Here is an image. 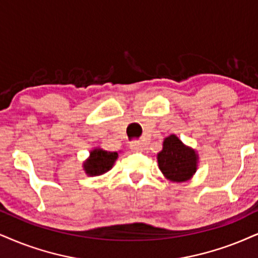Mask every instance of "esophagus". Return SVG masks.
<instances>
[{
  "label": "esophagus",
  "mask_w": 258,
  "mask_h": 258,
  "mask_svg": "<svg viewBox=\"0 0 258 258\" xmlns=\"http://www.w3.org/2000/svg\"><path fill=\"white\" fill-rule=\"evenodd\" d=\"M130 149H132V152H142L144 151V146L140 141H133L130 142Z\"/></svg>",
  "instance_id": "obj_1"
}]
</instances>
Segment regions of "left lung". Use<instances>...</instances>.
<instances>
[{
  "label": "left lung",
  "instance_id": "1",
  "mask_svg": "<svg viewBox=\"0 0 258 258\" xmlns=\"http://www.w3.org/2000/svg\"><path fill=\"white\" fill-rule=\"evenodd\" d=\"M157 158L160 171L172 182L189 180L197 170L199 155L173 134L164 140L163 151Z\"/></svg>",
  "mask_w": 258,
  "mask_h": 258
}]
</instances>
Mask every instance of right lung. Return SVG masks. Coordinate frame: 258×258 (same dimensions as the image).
I'll return each mask as SVG.
<instances>
[{
  "mask_svg": "<svg viewBox=\"0 0 258 258\" xmlns=\"http://www.w3.org/2000/svg\"><path fill=\"white\" fill-rule=\"evenodd\" d=\"M118 158L117 152H107L101 148L91 151L90 158L84 163V170L88 176H100L111 170Z\"/></svg>",
  "mask_w": 258,
  "mask_h": 258,
  "instance_id": "add662e5",
  "label": "right lung"
}]
</instances>
